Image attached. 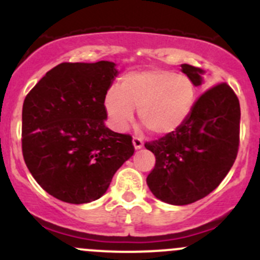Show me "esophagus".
Wrapping results in <instances>:
<instances>
[{"label": "esophagus", "instance_id": "1", "mask_svg": "<svg viewBox=\"0 0 260 260\" xmlns=\"http://www.w3.org/2000/svg\"><path fill=\"white\" fill-rule=\"evenodd\" d=\"M132 142H133V147H135V150H140V148L143 147V141L141 140V138L133 137Z\"/></svg>", "mask_w": 260, "mask_h": 260}]
</instances>
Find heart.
Here are the masks:
<instances>
[{"instance_id":"b5f03b06","label":"heart","mask_w":260,"mask_h":260,"mask_svg":"<svg viewBox=\"0 0 260 260\" xmlns=\"http://www.w3.org/2000/svg\"><path fill=\"white\" fill-rule=\"evenodd\" d=\"M197 103V89L186 75L162 69H147L125 75L120 87L105 95V110L112 125L124 132L135 117L153 133L169 135L188 120Z\"/></svg>"}]
</instances>
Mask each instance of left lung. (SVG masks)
Returning a JSON list of instances; mask_svg holds the SVG:
<instances>
[{
  "label": "left lung",
  "mask_w": 260,
  "mask_h": 260,
  "mask_svg": "<svg viewBox=\"0 0 260 260\" xmlns=\"http://www.w3.org/2000/svg\"><path fill=\"white\" fill-rule=\"evenodd\" d=\"M181 72L196 86L203 84L205 71L181 64ZM240 104L228 84L201 95L193 113L175 132L145 147L155 155L147 185L157 200L184 206L215 190L234 165L239 148Z\"/></svg>",
  "instance_id": "8db88e82"
}]
</instances>
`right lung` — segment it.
Returning a JSON list of instances; mask_svg holds the SVG:
<instances>
[{
    "label": "right lung",
    "instance_id": "right-lung-1",
    "mask_svg": "<svg viewBox=\"0 0 260 260\" xmlns=\"http://www.w3.org/2000/svg\"><path fill=\"white\" fill-rule=\"evenodd\" d=\"M115 66L109 60L60 63L24 100L25 164L37 183L63 202L99 200L135 152L131 136L105 125V95L119 74Z\"/></svg>",
    "mask_w": 260,
    "mask_h": 260
}]
</instances>
